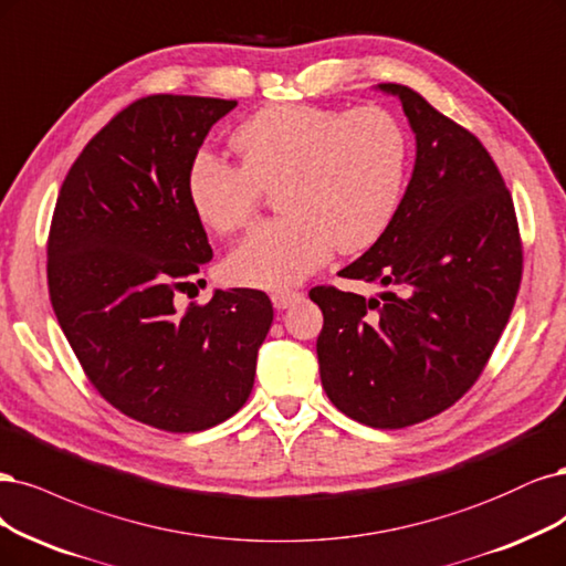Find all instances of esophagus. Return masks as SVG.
Listing matches in <instances>:
<instances>
[{
    "label": "esophagus",
    "instance_id": "esophagus-1",
    "mask_svg": "<svg viewBox=\"0 0 566 566\" xmlns=\"http://www.w3.org/2000/svg\"><path fill=\"white\" fill-rule=\"evenodd\" d=\"M300 300H302V292H297V290H276L274 295H271V302H274L276 308H287Z\"/></svg>",
    "mask_w": 566,
    "mask_h": 566
}]
</instances>
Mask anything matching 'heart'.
Listing matches in <instances>:
<instances>
[{"label":"heart","mask_w":566,"mask_h":566,"mask_svg":"<svg viewBox=\"0 0 566 566\" xmlns=\"http://www.w3.org/2000/svg\"><path fill=\"white\" fill-rule=\"evenodd\" d=\"M231 147L239 164L210 151L193 157L187 197L208 229L231 233L276 187L283 216L258 224L227 260L229 279L241 285H295L335 248L354 255L375 245L398 210L407 138L381 107L271 105L233 130Z\"/></svg>","instance_id":"1"}]
</instances>
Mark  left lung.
<instances>
[{
	"label": "left lung",
	"instance_id": "obj_1",
	"mask_svg": "<svg viewBox=\"0 0 566 566\" xmlns=\"http://www.w3.org/2000/svg\"><path fill=\"white\" fill-rule=\"evenodd\" d=\"M379 88L400 97L417 161L384 237L342 276L386 290L367 300L316 285L308 297L323 311L327 398L365 426L405 428L482 375L515 306L522 241L511 191L475 135L409 86Z\"/></svg>",
	"mask_w": 566,
	"mask_h": 566
}]
</instances>
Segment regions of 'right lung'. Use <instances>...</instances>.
I'll return each mask as SVG.
<instances>
[{"mask_svg":"<svg viewBox=\"0 0 566 566\" xmlns=\"http://www.w3.org/2000/svg\"><path fill=\"white\" fill-rule=\"evenodd\" d=\"M237 101L147 95L95 133L57 193L49 295L93 388L126 417L197 433L245 405L274 308L262 290L175 306L210 262L187 172Z\"/></svg>","mask_w":566,"mask_h":566,"instance_id":"obj_1","label":"right lung"}]
</instances>
